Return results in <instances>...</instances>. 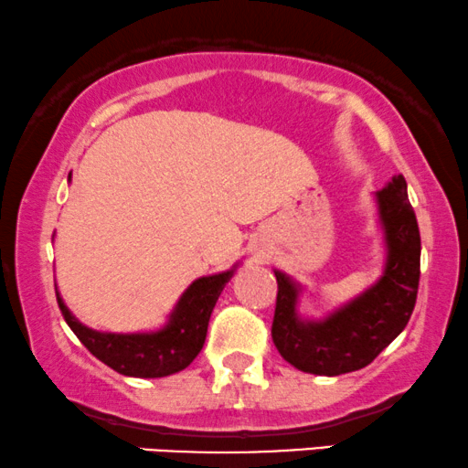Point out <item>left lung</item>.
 I'll return each instance as SVG.
<instances>
[{
    "instance_id": "1",
    "label": "left lung",
    "mask_w": 468,
    "mask_h": 468,
    "mask_svg": "<svg viewBox=\"0 0 468 468\" xmlns=\"http://www.w3.org/2000/svg\"><path fill=\"white\" fill-rule=\"evenodd\" d=\"M386 230L384 277L370 290L337 309L323 323H303L296 314L298 285L277 274L272 342L281 357L303 373L345 375L364 368L401 334L412 316L420 279V233L408 183L399 174L377 191Z\"/></svg>"
}]
</instances>
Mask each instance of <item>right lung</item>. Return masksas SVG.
<instances>
[{
	"instance_id": "add662e5",
	"label": "right lung",
	"mask_w": 468,
	"mask_h": 468,
	"mask_svg": "<svg viewBox=\"0 0 468 468\" xmlns=\"http://www.w3.org/2000/svg\"><path fill=\"white\" fill-rule=\"evenodd\" d=\"M233 277V270L196 279L180 296L170 323L152 334H100L71 316L56 292L65 323L100 362L126 377H167L187 368L200 353L218 296Z\"/></svg>"
}]
</instances>
